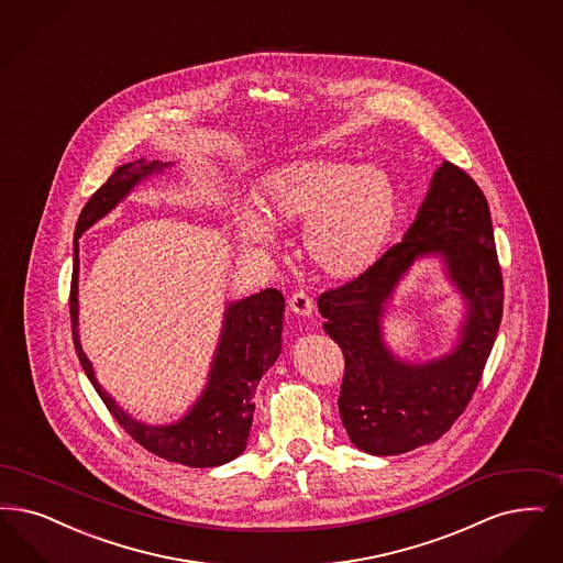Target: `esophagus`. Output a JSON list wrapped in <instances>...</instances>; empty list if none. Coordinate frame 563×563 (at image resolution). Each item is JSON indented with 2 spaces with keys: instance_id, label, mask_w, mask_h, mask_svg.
<instances>
[{
  "instance_id": "esophagus-1",
  "label": "esophagus",
  "mask_w": 563,
  "mask_h": 563,
  "mask_svg": "<svg viewBox=\"0 0 563 563\" xmlns=\"http://www.w3.org/2000/svg\"><path fill=\"white\" fill-rule=\"evenodd\" d=\"M289 310L299 316H310L314 310V299L303 291H295L289 297Z\"/></svg>"
}]
</instances>
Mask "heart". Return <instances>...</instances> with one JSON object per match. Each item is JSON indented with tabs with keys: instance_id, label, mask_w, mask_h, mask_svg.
Here are the masks:
<instances>
[{
	"instance_id": "1",
	"label": "heart",
	"mask_w": 563,
	"mask_h": 563,
	"mask_svg": "<svg viewBox=\"0 0 563 563\" xmlns=\"http://www.w3.org/2000/svg\"><path fill=\"white\" fill-rule=\"evenodd\" d=\"M255 207L234 222L249 247L274 245V228L303 224L301 243L316 268L333 278L368 271L387 247L400 216V192L379 167L331 158H295L260 181Z\"/></svg>"
}]
</instances>
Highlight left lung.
<instances>
[{
	"mask_svg": "<svg viewBox=\"0 0 563 563\" xmlns=\"http://www.w3.org/2000/svg\"><path fill=\"white\" fill-rule=\"evenodd\" d=\"M440 252L471 301L460 347L442 362L405 365L382 345L378 316L393 287L419 255ZM324 333L338 341L345 371L339 415L354 446L400 454L440 440L465 412L493 352L503 316V274L484 192L454 163L431 180L405 241L361 276L318 297Z\"/></svg>",
	"mask_w": 563,
	"mask_h": 563,
	"instance_id": "1",
	"label": "left lung"
}]
</instances>
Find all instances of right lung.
<instances>
[{"instance_id": "right-lung-1", "label": "right lung", "mask_w": 563, "mask_h": 563, "mask_svg": "<svg viewBox=\"0 0 563 563\" xmlns=\"http://www.w3.org/2000/svg\"><path fill=\"white\" fill-rule=\"evenodd\" d=\"M158 161H135L134 165L117 167L111 178L93 195L75 228V262L68 295L70 331L79 362L93 389L102 398L114 421L125 429L142 449L161 459L181 463L188 467H218L236 459L247 446L249 431L255 412V387L262 375L271 368L280 354L283 310L285 297L278 289L251 295L228 308L224 331L218 354L209 375V385L201 400L176 426L148 428L125 415L113 398L96 382L91 364L79 343L77 331V278H79V245L77 239L107 216L137 181L153 172H161Z\"/></svg>"}]
</instances>
